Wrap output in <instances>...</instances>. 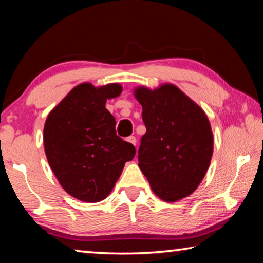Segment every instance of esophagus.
I'll return each instance as SVG.
<instances>
[{
	"mask_svg": "<svg viewBox=\"0 0 263 263\" xmlns=\"http://www.w3.org/2000/svg\"><path fill=\"white\" fill-rule=\"evenodd\" d=\"M126 141H128L130 142V144H132V145H135L136 146V144H137V140H136V138L133 137V136H131V137H128L127 139H126Z\"/></svg>",
	"mask_w": 263,
	"mask_h": 263,
	"instance_id": "34e87169",
	"label": "esophagus"
}]
</instances>
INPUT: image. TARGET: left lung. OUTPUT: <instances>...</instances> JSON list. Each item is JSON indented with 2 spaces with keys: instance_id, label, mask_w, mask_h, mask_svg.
Returning <instances> with one entry per match:
<instances>
[{
  "instance_id": "left-lung-1",
  "label": "left lung",
  "mask_w": 263,
  "mask_h": 263,
  "mask_svg": "<svg viewBox=\"0 0 263 263\" xmlns=\"http://www.w3.org/2000/svg\"><path fill=\"white\" fill-rule=\"evenodd\" d=\"M133 95L146 126L138 151L142 174L162 201L188 197L203 181L213 153L206 114L173 83L136 87Z\"/></svg>"
}]
</instances>
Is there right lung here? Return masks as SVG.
<instances>
[{"mask_svg":"<svg viewBox=\"0 0 263 263\" xmlns=\"http://www.w3.org/2000/svg\"><path fill=\"white\" fill-rule=\"evenodd\" d=\"M119 83L75 86L48 114L44 149L48 164L66 193L96 203L108 197L136 148L116 135L106 100L122 94Z\"/></svg>","mask_w":263,"mask_h":263,"instance_id":"1","label":"right lung"}]
</instances>
